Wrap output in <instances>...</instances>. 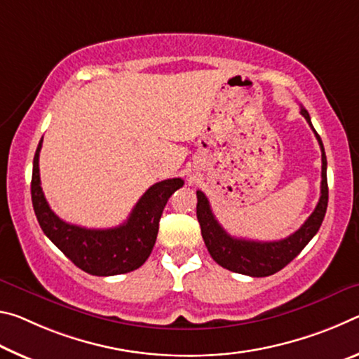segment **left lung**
<instances>
[{"label": "left lung", "mask_w": 359, "mask_h": 359, "mask_svg": "<svg viewBox=\"0 0 359 359\" xmlns=\"http://www.w3.org/2000/svg\"><path fill=\"white\" fill-rule=\"evenodd\" d=\"M301 114L312 127L321 148V196L318 205L301 229H297L290 237L277 240V242H256V240H245L229 235L216 221L207 196L202 191H197V219L201 222L203 242L207 245L211 257L221 267L237 273L250 275V277H269L294 259L318 232L327 208V161L323 141L313 128L307 109L304 107H301Z\"/></svg>", "instance_id": "1"}]
</instances>
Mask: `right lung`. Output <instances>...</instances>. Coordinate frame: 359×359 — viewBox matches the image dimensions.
Masks as SVG:
<instances>
[{"instance_id":"add662e5","label":"right lung","mask_w":359,"mask_h":359,"mask_svg":"<svg viewBox=\"0 0 359 359\" xmlns=\"http://www.w3.org/2000/svg\"><path fill=\"white\" fill-rule=\"evenodd\" d=\"M39 141L33 158L32 202L38 222L49 240L81 270L97 275L127 273L148 259L158 232V221L172 194L184 184L181 178L152 184L135 205L124 224L113 229H86L69 224L50 210L39 178Z\"/></svg>"}]
</instances>
